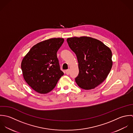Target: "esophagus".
Listing matches in <instances>:
<instances>
[{"mask_svg":"<svg viewBox=\"0 0 133 133\" xmlns=\"http://www.w3.org/2000/svg\"><path fill=\"white\" fill-rule=\"evenodd\" d=\"M69 73H70V70H69V69H68V70H66V75H68L69 74Z\"/></svg>","mask_w":133,"mask_h":133,"instance_id":"obj_1","label":"esophagus"}]
</instances>
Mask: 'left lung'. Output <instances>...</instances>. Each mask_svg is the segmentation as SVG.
<instances>
[{"label":"left lung","mask_w":133,"mask_h":133,"mask_svg":"<svg viewBox=\"0 0 133 133\" xmlns=\"http://www.w3.org/2000/svg\"><path fill=\"white\" fill-rule=\"evenodd\" d=\"M67 42L77 57L79 73L75 81L78 85L89 90L101 84L112 67L110 48L100 41L87 36L68 38Z\"/></svg>","instance_id":"8db88e82"}]
</instances>
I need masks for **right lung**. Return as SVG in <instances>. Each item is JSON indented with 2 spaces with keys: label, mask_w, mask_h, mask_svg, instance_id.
<instances>
[{
  "label": "right lung",
  "mask_w": 133,
  "mask_h": 133,
  "mask_svg": "<svg viewBox=\"0 0 133 133\" xmlns=\"http://www.w3.org/2000/svg\"><path fill=\"white\" fill-rule=\"evenodd\" d=\"M64 41L62 38H53L39 42L23 58L21 68L24 78L35 91L49 92L64 75L56 55Z\"/></svg>",
  "instance_id": "obj_1"
}]
</instances>
